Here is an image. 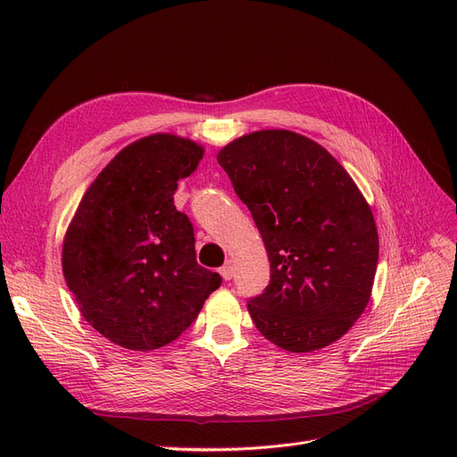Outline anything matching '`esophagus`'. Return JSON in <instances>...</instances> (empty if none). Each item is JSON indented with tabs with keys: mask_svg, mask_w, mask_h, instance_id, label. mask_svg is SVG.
Here are the masks:
<instances>
[{
	"mask_svg": "<svg viewBox=\"0 0 457 457\" xmlns=\"http://www.w3.org/2000/svg\"><path fill=\"white\" fill-rule=\"evenodd\" d=\"M219 272H220V276H223V280H230V278H232V274H234V272H232V267H230V265H225V267H223V269H220Z\"/></svg>",
	"mask_w": 457,
	"mask_h": 457,
	"instance_id": "obj_1",
	"label": "esophagus"
}]
</instances>
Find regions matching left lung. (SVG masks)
<instances>
[{
	"mask_svg": "<svg viewBox=\"0 0 457 457\" xmlns=\"http://www.w3.org/2000/svg\"><path fill=\"white\" fill-rule=\"evenodd\" d=\"M252 212L270 282L247 301L257 329L289 353H312L347 334L376 278L379 238L351 175L305 135L262 129L217 154Z\"/></svg>",
	"mask_w": 457,
	"mask_h": 457,
	"instance_id": "left-lung-1",
	"label": "left lung"
}]
</instances>
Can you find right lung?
Returning <instances> with one entry per match:
<instances>
[{
  "mask_svg": "<svg viewBox=\"0 0 457 457\" xmlns=\"http://www.w3.org/2000/svg\"><path fill=\"white\" fill-rule=\"evenodd\" d=\"M202 158L204 146L185 137H143L96 175L68 225V289L81 316L123 349L175 341L220 286L196 262L195 228L173 204L179 179Z\"/></svg>",
  "mask_w": 457,
  "mask_h": 457,
  "instance_id": "add662e5",
  "label": "right lung"
}]
</instances>
